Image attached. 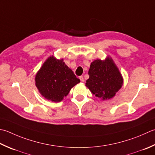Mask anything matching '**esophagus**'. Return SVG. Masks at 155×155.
<instances>
[{
  "label": "esophagus",
  "instance_id": "obj_1",
  "mask_svg": "<svg viewBox=\"0 0 155 155\" xmlns=\"http://www.w3.org/2000/svg\"><path fill=\"white\" fill-rule=\"evenodd\" d=\"M79 79H80V81H81V82H84V78H83V77H82V76H81V77H79Z\"/></svg>",
  "mask_w": 155,
  "mask_h": 155
}]
</instances>
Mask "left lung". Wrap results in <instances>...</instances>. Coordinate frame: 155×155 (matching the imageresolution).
<instances>
[{
  "mask_svg": "<svg viewBox=\"0 0 155 155\" xmlns=\"http://www.w3.org/2000/svg\"><path fill=\"white\" fill-rule=\"evenodd\" d=\"M88 74L89 78L85 86L103 101L113 98L124 84L119 68L109 56L105 60L97 59L91 63Z\"/></svg>",
  "mask_w": 155,
  "mask_h": 155,
  "instance_id": "8db88e82",
  "label": "left lung"
}]
</instances>
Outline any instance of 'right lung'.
I'll return each instance as SVG.
<instances>
[{"label": "right lung", "instance_id": "right-lung-1", "mask_svg": "<svg viewBox=\"0 0 155 155\" xmlns=\"http://www.w3.org/2000/svg\"><path fill=\"white\" fill-rule=\"evenodd\" d=\"M35 86L42 97L52 102L62 101L70 91L80 83L63 59L50 56L35 77Z\"/></svg>", "mask_w": 155, "mask_h": 155}]
</instances>
